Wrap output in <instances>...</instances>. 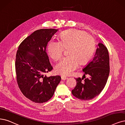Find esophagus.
Here are the masks:
<instances>
[{"instance_id":"esophagus-1","label":"esophagus","mask_w":125,"mask_h":125,"mask_svg":"<svg viewBox=\"0 0 125 125\" xmlns=\"http://www.w3.org/2000/svg\"><path fill=\"white\" fill-rule=\"evenodd\" d=\"M61 79L63 80H66L67 79V77H66L65 76H61Z\"/></svg>"}]
</instances>
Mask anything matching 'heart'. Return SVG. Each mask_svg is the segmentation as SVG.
Here are the masks:
<instances>
[{
  "instance_id": "obj_1",
  "label": "heart",
  "mask_w": 125,
  "mask_h": 125,
  "mask_svg": "<svg viewBox=\"0 0 125 125\" xmlns=\"http://www.w3.org/2000/svg\"><path fill=\"white\" fill-rule=\"evenodd\" d=\"M95 41L84 31L71 29L62 32L59 41L50 40L47 45L49 55L54 61L62 57L64 49L68 57L61 60L55 67L56 72L64 76L71 75L77 68L90 59L95 49Z\"/></svg>"
}]
</instances>
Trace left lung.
<instances>
[{
  "label": "left lung",
  "mask_w": 125,
  "mask_h": 125,
  "mask_svg": "<svg viewBox=\"0 0 125 125\" xmlns=\"http://www.w3.org/2000/svg\"><path fill=\"white\" fill-rule=\"evenodd\" d=\"M98 46L94 57L83 68L84 74L82 78H75L77 84L72 93L82 100H90L98 95L107 82L110 73L108 50L102 43ZM86 74L90 75V78H85Z\"/></svg>",
  "instance_id": "left-lung-1"
}]
</instances>
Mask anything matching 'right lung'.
<instances>
[{
    "instance_id": "1",
    "label": "right lung",
    "mask_w": 125,
    "mask_h": 125,
    "mask_svg": "<svg viewBox=\"0 0 125 125\" xmlns=\"http://www.w3.org/2000/svg\"><path fill=\"white\" fill-rule=\"evenodd\" d=\"M58 31L55 29L35 31L20 44L16 54L15 71L18 86L26 98L43 103L54 94L61 77H47L53 69L46 52L48 42Z\"/></svg>"
}]
</instances>
